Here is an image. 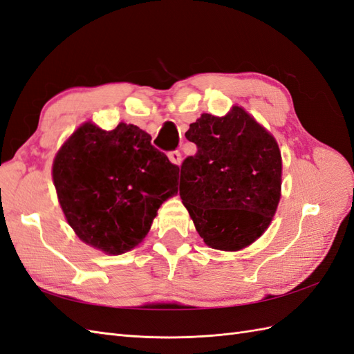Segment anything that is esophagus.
I'll return each instance as SVG.
<instances>
[{
  "instance_id": "1",
  "label": "esophagus",
  "mask_w": 354,
  "mask_h": 354,
  "mask_svg": "<svg viewBox=\"0 0 354 354\" xmlns=\"http://www.w3.org/2000/svg\"><path fill=\"white\" fill-rule=\"evenodd\" d=\"M169 160L174 162V165H180V161H183V156H180V152L176 149V151H171L169 152Z\"/></svg>"
}]
</instances>
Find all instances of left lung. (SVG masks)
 I'll return each instance as SVG.
<instances>
[{
	"mask_svg": "<svg viewBox=\"0 0 354 354\" xmlns=\"http://www.w3.org/2000/svg\"><path fill=\"white\" fill-rule=\"evenodd\" d=\"M197 152L180 165L179 196L206 245L234 251L261 236L281 196L275 139L242 107L203 113L185 133Z\"/></svg>",
	"mask_w": 354,
	"mask_h": 354,
	"instance_id": "8db88e82",
	"label": "left lung"
}]
</instances>
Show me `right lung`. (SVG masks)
Wrapping results in <instances>:
<instances>
[{"label":"right lung","mask_w":354,"mask_h":354,"mask_svg":"<svg viewBox=\"0 0 354 354\" xmlns=\"http://www.w3.org/2000/svg\"><path fill=\"white\" fill-rule=\"evenodd\" d=\"M179 167L133 124H84L62 145L52 176L68 224L88 245L122 254L147 236L160 205L178 193Z\"/></svg>","instance_id":"1"}]
</instances>
